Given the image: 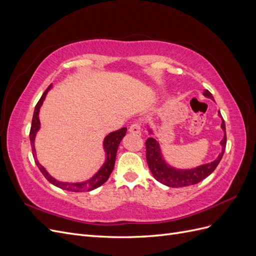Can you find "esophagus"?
I'll return each instance as SVG.
<instances>
[{
    "label": "esophagus",
    "mask_w": 256,
    "mask_h": 256,
    "mask_svg": "<svg viewBox=\"0 0 256 256\" xmlns=\"http://www.w3.org/2000/svg\"><path fill=\"white\" fill-rule=\"evenodd\" d=\"M141 124L140 122H134L131 124L129 127V132L134 134H141Z\"/></svg>",
    "instance_id": "obj_1"
}]
</instances>
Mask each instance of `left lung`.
<instances>
[{"label": "left lung", "mask_w": 256, "mask_h": 256, "mask_svg": "<svg viewBox=\"0 0 256 256\" xmlns=\"http://www.w3.org/2000/svg\"><path fill=\"white\" fill-rule=\"evenodd\" d=\"M203 95L207 98H210L214 100L212 95L207 90H204ZM218 115L221 118L220 111L218 112ZM221 128L224 132L223 138L220 142V145L222 147V150L219 154V156L216 157V160H214L210 164H206L198 166L196 168H178L173 166H171L166 160L164 154H162L161 147L159 144V141L157 140L156 136L154 134L152 129L150 127V124H147V130L152 136V138H147L145 143L146 145V160L147 164L152 173L154 180L161 182L162 184H166L168 187L172 188H178V187H187V186L196 184L200 182L205 180L206 177L210 175L216 168L218 166L219 162L221 161L224 150H226V122H224L223 118H221Z\"/></svg>", "instance_id": "left-lung-1"}]
</instances>
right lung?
<instances>
[{
	"instance_id": "right-lung-1",
	"label": "right lung",
	"mask_w": 256,
	"mask_h": 256,
	"mask_svg": "<svg viewBox=\"0 0 256 256\" xmlns=\"http://www.w3.org/2000/svg\"><path fill=\"white\" fill-rule=\"evenodd\" d=\"M51 88H52V84L47 90H46V92L40 97V102H37V104L35 106V110H34V114H33L32 126H30V145H32V150H33V156L35 159V164L38 166V168H40V171L42 173V175L46 177V180L60 189L72 191V192H88V191L94 190V189L100 187L102 184H104L108 180L109 176L111 175L113 168H114V164H115L116 154H118V146L122 140V138L126 136L127 128L122 127L116 131H112V132H110L109 134L104 136V143H102L104 154H106L104 162L102 166V168H100L90 178H88V180H84V182H67L58 180L56 178L51 176L48 173L47 170H46L40 164V161H38L36 158V150H35V138H36L37 132L40 129V108L44 102L46 96H47L48 92Z\"/></svg>"
}]
</instances>
